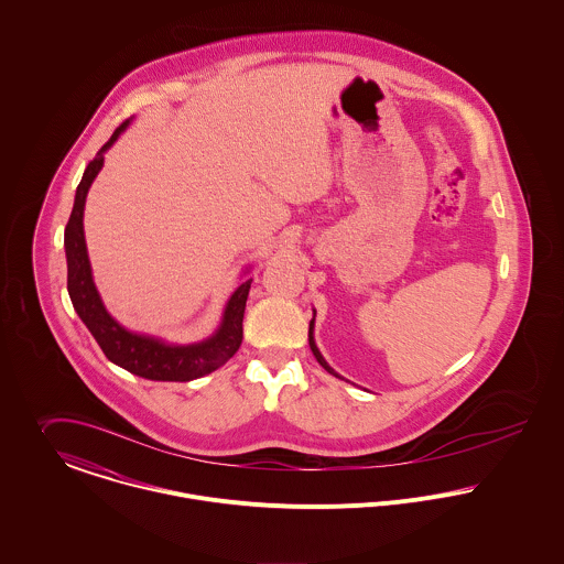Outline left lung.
I'll return each instance as SVG.
<instances>
[{
  "instance_id": "obj_1",
  "label": "left lung",
  "mask_w": 564,
  "mask_h": 564,
  "mask_svg": "<svg viewBox=\"0 0 564 564\" xmlns=\"http://www.w3.org/2000/svg\"><path fill=\"white\" fill-rule=\"evenodd\" d=\"M313 319H315V313H313ZM313 319L310 322V346H312L313 357L317 359V364H319L328 375L337 376V378H339V375H337V372H335V370L324 361V357L319 355V350H317V346H315V341H313Z\"/></svg>"
}]
</instances>
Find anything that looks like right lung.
Instances as JSON below:
<instances>
[{
  "label": "right lung",
  "mask_w": 564,
  "mask_h": 564,
  "mask_svg": "<svg viewBox=\"0 0 564 564\" xmlns=\"http://www.w3.org/2000/svg\"><path fill=\"white\" fill-rule=\"evenodd\" d=\"M129 121L121 123L110 135V140L99 149L97 158L86 166L84 177L75 192V203L70 218L64 229V251H66V290L73 310L82 317L86 328L93 333L104 355L131 375L149 380H175L186 382L209 375L225 366L242 344V319L247 310V299L251 281H242L231 294L218 330L198 344H169L164 339L140 335L127 330L110 313L106 312L99 292L93 283L90 261L84 240V205L86 194L95 177L104 166V153L117 142L126 131Z\"/></svg>",
  "instance_id": "obj_1"
}]
</instances>
